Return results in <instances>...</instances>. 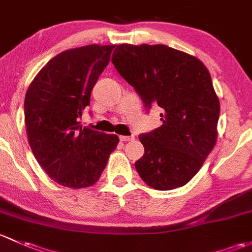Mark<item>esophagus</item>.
I'll return each mask as SVG.
<instances>
[{
  "mask_svg": "<svg viewBox=\"0 0 252 252\" xmlns=\"http://www.w3.org/2000/svg\"><path fill=\"white\" fill-rule=\"evenodd\" d=\"M133 139V137L132 136H120V141L123 142H128V141H132Z\"/></svg>",
  "mask_w": 252,
  "mask_h": 252,
  "instance_id": "esophagus-1",
  "label": "esophagus"
}]
</instances>
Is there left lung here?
<instances>
[{
    "label": "left lung",
    "instance_id": "8db88e82",
    "mask_svg": "<svg viewBox=\"0 0 252 252\" xmlns=\"http://www.w3.org/2000/svg\"><path fill=\"white\" fill-rule=\"evenodd\" d=\"M144 105L162 109V125L141 134L144 155L136 170L158 190L187 184L217 141L220 100L203 62L165 45H119L111 57Z\"/></svg>",
    "mask_w": 252,
    "mask_h": 252
}]
</instances>
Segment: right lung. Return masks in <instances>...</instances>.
Listing matches in <instances>:
<instances>
[{
	"mask_svg": "<svg viewBox=\"0 0 252 252\" xmlns=\"http://www.w3.org/2000/svg\"><path fill=\"white\" fill-rule=\"evenodd\" d=\"M114 48L88 45L66 49L52 58L28 87L24 116L30 148L43 171L63 187L93 186L119 143L116 134L82 128L77 121Z\"/></svg>",
	"mask_w": 252,
	"mask_h": 252,
	"instance_id": "1",
	"label": "right lung"
}]
</instances>
